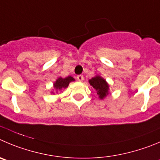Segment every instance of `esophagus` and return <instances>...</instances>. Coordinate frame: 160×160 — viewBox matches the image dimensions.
Returning a JSON list of instances; mask_svg holds the SVG:
<instances>
[{"label": "esophagus", "instance_id": "34e87169", "mask_svg": "<svg viewBox=\"0 0 160 160\" xmlns=\"http://www.w3.org/2000/svg\"><path fill=\"white\" fill-rule=\"evenodd\" d=\"M77 80H79V81H83V75H78L77 76Z\"/></svg>", "mask_w": 160, "mask_h": 160}]
</instances>
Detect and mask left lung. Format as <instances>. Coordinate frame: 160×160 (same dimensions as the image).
<instances>
[{
  "instance_id": "8db88e82",
  "label": "left lung",
  "mask_w": 160,
  "mask_h": 160,
  "mask_svg": "<svg viewBox=\"0 0 160 160\" xmlns=\"http://www.w3.org/2000/svg\"><path fill=\"white\" fill-rule=\"evenodd\" d=\"M89 83L91 86L96 90L97 95L100 99H103L109 94V84L107 83L106 80H104L100 76H95V77L89 80Z\"/></svg>"
}]
</instances>
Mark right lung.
Wrapping results in <instances>:
<instances>
[{
    "mask_svg": "<svg viewBox=\"0 0 160 160\" xmlns=\"http://www.w3.org/2000/svg\"><path fill=\"white\" fill-rule=\"evenodd\" d=\"M74 80H75V79L72 77L71 76H68L65 78L58 77L56 81L54 82V83H53V87L56 90H62V88H66L70 82L74 81Z\"/></svg>",
    "mask_w": 160,
    "mask_h": 160,
    "instance_id": "1",
    "label": "right lung"
}]
</instances>
